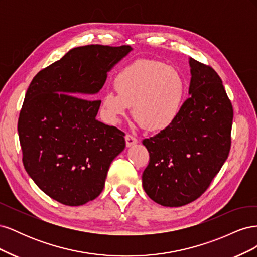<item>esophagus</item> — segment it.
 I'll use <instances>...</instances> for the list:
<instances>
[{
	"instance_id": "obj_1",
	"label": "esophagus",
	"mask_w": 257,
	"mask_h": 257,
	"mask_svg": "<svg viewBox=\"0 0 257 257\" xmlns=\"http://www.w3.org/2000/svg\"><path fill=\"white\" fill-rule=\"evenodd\" d=\"M125 142H126V147H132V146H134L138 143L137 138L134 137L133 135H131V134L125 135Z\"/></svg>"
}]
</instances>
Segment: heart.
I'll return each instance as SVG.
<instances>
[{"instance_id":"obj_1","label":"heart","mask_w":257,"mask_h":257,"mask_svg":"<svg viewBox=\"0 0 257 257\" xmlns=\"http://www.w3.org/2000/svg\"><path fill=\"white\" fill-rule=\"evenodd\" d=\"M116 91L106 92L102 107L112 122H119L133 106L134 118L149 131L169 127L181 110L185 81L176 68L155 60H138L114 79Z\"/></svg>"}]
</instances>
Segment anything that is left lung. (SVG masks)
<instances>
[{
	"label": "left lung",
	"instance_id": "8db88e82",
	"mask_svg": "<svg viewBox=\"0 0 257 257\" xmlns=\"http://www.w3.org/2000/svg\"><path fill=\"white\" fill-rule=\"evenodd\" d=\"M189 94L169 127L143 141L150 155L144 190L165 207L200 197L228 158L232 105L214 69L190 58Z\"/></svg>",
	"mask_w": 257,
	"mask_h": 257
}]
</instances>
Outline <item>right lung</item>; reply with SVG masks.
Returning a JSON list of instances; mask_svg holds the SVG:
<instances>
[{"label": "right lung", "instance_id": "1", "mask_svg": "<svg viewBox=\"0 0 257 257\" xmlns=\"http://www.w3.org/2000/svg\"><path fill=\"white\" fill-rule=\"evenodd\" d=\"M131 50L127 45L71 49L29 85L18 120L23 166L38 188L61 204L95 199L111 162L125 148L122 131L95 119L100 100L91 98Z\"/></svg>", "mask_w": 257, "mask_h": 257}]
</instances>
